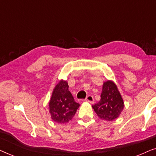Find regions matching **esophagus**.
<instances>
[{
    "mask_svg": "<svg viewBox=\"0 0 156 156\" xmlns=\"http://www.w3.org/2000/svg\"><path fill=\"white\" fill-rule=\"evenodd\" d=\"M93 101H94L93 96V95H88V96L86 98V99H85V101H86V102H88V103H93Z\"/></svg>",
    "mask_w": 156,
    "mask_h": 156,
    "instance_id": "esophagus-1",
    "label": "esophagus"
}]
</instances>
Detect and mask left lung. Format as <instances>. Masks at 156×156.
<instances>
[{
    "label": "left lung",
    "instance_id": "1",
    "mask_svg": "<svg viewBox=\"0 0 156 156\" xmlns=\"http://www.w3.org/2000/svg\"><path fill=\"white\" fill-rule=\"evenodd\" d=\"M92 107L102 120L111 121L120 115L123 110L124 103L113 82L108 80L103 83L101 100Z\"/></svg>",
    "mask_w": 156,
    "mask_h": 156
}]
</instances>
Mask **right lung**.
<instances>
[{"instance_id":"obj_1","label":"right lung","mask_w":156,"mask_h":156,"mask_svg":"<svg viewBox=\"0 0 156 156\" xmlns=\"http://www.w3.org/2000/svg\"><path fill=\"white\" fill-rule=\"evenodd\" d=\"M80 105L68 90V83L61 80L54 88L49 103L50 113L53 121L66 123L72 119Z\"/></svg>"}]
</instances>
